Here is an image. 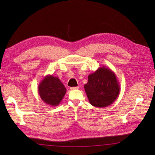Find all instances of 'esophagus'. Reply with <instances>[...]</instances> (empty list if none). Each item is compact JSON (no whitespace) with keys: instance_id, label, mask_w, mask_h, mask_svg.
<instances>
[{"instance_id":"obj_1","label":"esophagus","mask_w":155,"mask_h":155,"mask_svg":"<svg viewBox=\"0 0 155 155\" xmlns=\"http://www.w3.org/2000/svg\"><path fill=\"white\" fill-rule=\"evenodd\" d=\"M79 87H71L70 88V90H78L79 89Z\"/></svg>"}]
</instances>
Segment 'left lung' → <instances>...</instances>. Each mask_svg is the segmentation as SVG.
<instances>
[{
  "instance_id": "1",
  "label": "left lung",
  "mask_w": 155,
  "mask_h": 155,
  "mask_svg": "<svg viewBox=\"0 0 155 155\" xmlns=\"http://www.w3.org/2000/svg\"><path fill=\"white\" fill-rule=\"evenodd\" d=\"M84 88L90 104L101 108L111 105L117 99L120 85L114 72L103 66L88 75V82L84 85Z\"/></svg>"
}]
</instances>
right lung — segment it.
Wrapping results in <instances>:
<instances>
[{"label":"right lung","mask_w":155,"mask_h":155,"mask_svg":"<svg viewBox=\"0 0 155 155\" xmlns=\"http://www.w3.org/2000/svg\"><path fill=\"white\" fill-rule=\"evenodd\" d=\"M37 88L41 100L51 107L59 105L67 92L59 78L49 74L42 79Z\"/></svg>","instance_id":"1"}]
</instances>
